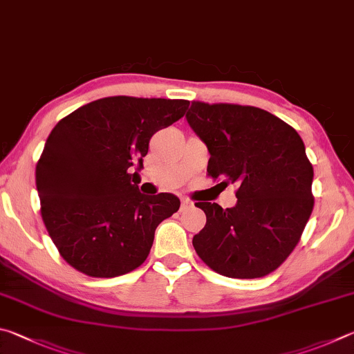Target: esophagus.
Here are the masks:
<instances>
[{
	"mask_svg": "<svg viewBox=\"0 0 354 354\" xmlns=\"http://www.w3.org/2000/svg\"><path fill=\"white\" fill-rule=\"evenodd\" d=\"M189 207H193V202H191L189 199H187V197H183V199L180 201V209L183 212V209H187Z\"/></svg>",
	"mask_w": 354,
	"mask_h": 354,
	"instance_id": "1",
	"label": "esophagus"
}]
</instances>
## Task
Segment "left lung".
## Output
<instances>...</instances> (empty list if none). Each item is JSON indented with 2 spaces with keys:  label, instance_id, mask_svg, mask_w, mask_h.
<instances>
[{
  "label": "left lung",
  "instance_id": "8db88e82",
  "mask_svg": "<svg viewBox=\"0 0 354 354\" xmlns=\"http://www.w3.org/2000/svg\"><path fill=\"white\" fill-rule=\"evenodd\" d=\"M187 120L208 147V176L238 185L233 208L196 203L207 216L193 238L197 255L224 277L269 275L299 244L314 208V171L303 140L252 105L193 101Z\"/></svg>",
  "mask_w": 354,
  "mask_h": 354
}]
</instances>
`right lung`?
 <instances>
[{"label": "right lung", "instance_id": "1", "mask_svg": "<svg viewBox=\"0 0 354 354\" xmlns=\"http://www.w3.org/2000/svg\"><path fill=\"white\" fill-rule=\"evenodd\" d=\"M188 105L185 99L110 96L55 124L37 161L35 185L49 236L74 269L111 278L146 261L155 228L180 201L169 193L141 194L138 171L152 135L180 120Z\"/></svg>", "mask_w": 354, "mask_h": 354}]
</instances>
